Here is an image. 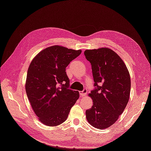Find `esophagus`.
Masks as SVG:
<instances>
[{
  "instance_id": "34e87169",
  "label": "esophagus",
  "mask_w": 151,
  "mask_h": 151,
  "mask_svg": "<svg viewBox=\"0 0 151 151\" xmlns=\"http://www.w3.org/2000/svg\"><path fill=\"white\" fill-rule=\"evenodd\" d=\"M87 89L85 88L82 91L80 92V95H81V96L84 97V96H85V95H87Z\"/></svg>"
}]
</instances>
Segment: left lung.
I'll list each match as a JSON object with an SVG mask.
<instances>
[{"label":"left lung","mask_w":151,"mask_h":151,"mask_svg":"<svg viewBox=\"0 0 151 151\" xmlns=\"http://www.w3.org/2000/svg\"><path fill=\"white\" fill-rule=\"evenodd\" d=\"M84 54L91 64L95 83V88L89 93L93 104L86 110V118L93 127L109 128L127 106L131 87L130 74L122 60L111 49L87 50Z\"/></svg>","instance_id":"obj_1"}]
</instances>
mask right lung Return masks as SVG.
Segmentation results:
<instances>
[{
  "mask_svg": "<svg viewBox=\"0 0 151 151\" xmlns=\"http://www.w3.org/2000/svg\"><path fill=\"white\" fill-rule=\"evenodd\" d=\"M81 54V50L58 45L47 47L35 57L29 66L25 90L41 122L49 126L63 123L79 97L69 88L66 68Z\"/></svg>",
  "mask_w": 151,
  "mask_h": 151,
  "instance_id": "1",
  "label": "right lung"
}]
</instances>
